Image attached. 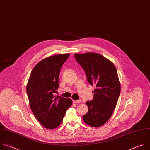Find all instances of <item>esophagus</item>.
<instances>
[{
	"mask_svg": "<svg viewBox=\"0 0 150 150\" xmlns=\"http://www.w3.org/2000/svg\"><path fill=\"white\" fill-rule=\"evenodd\" d=\"M81 100H73V102L74 103H80V102H81Z\"/></svg>",
	"mask_w": 150,
	"mask_h": 150,
	"instance_id": "1",
	"label": "esophagus"
}]
</instances>
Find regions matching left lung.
<instances>
[{"label": "left lung", "instance_id": "8db88e82", "mask_svg": "<svg viewBox=\"0 0 150 150\" xmlns=\"http://www.w3.org/2000/svg\"><path fill=\"white\" fill-rule=\"evenodd\" d=\"M84 69L89 84L95 86L92 101L86 102L88 112L83 116L86 124L92 127L104 125L111 117L121 92V84L113 63L95 52L75 54Z\"/></svg>", "mask_w": 150, "mask_h": 150}]
</instances>
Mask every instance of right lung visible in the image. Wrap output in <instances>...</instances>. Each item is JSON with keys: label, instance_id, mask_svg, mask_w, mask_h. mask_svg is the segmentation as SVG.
<instances>
[{"label": "right lung", "instance_id": "add662e5", "mask_svg": "<svg viewBox=\"0 0 150 150\" xmlns=\"http://www.w3.org/2000/svg\"><path fill=\"white\" fill-rule=\"evenodd\" d=\"M70 54L47 57L38 63L30 74L26 92L32 112L40 124L53 129L62 123L72 100L54 95L58 88L61 67Z\"/></svg>", "mask_w": 150, "mask_h": 150}]
</instances>
